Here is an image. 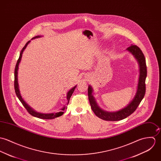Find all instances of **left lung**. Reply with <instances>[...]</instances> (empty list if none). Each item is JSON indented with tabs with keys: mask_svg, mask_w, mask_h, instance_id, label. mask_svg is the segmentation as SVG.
<instances>
[{
	"mask_svg": "<svg viewBox=\"0 0 161 161\" xmlns=\"http://www.w3.org/2000/svg\"><path fill=\"white\" fill-rule=\"evenodd\" d=\"M126 50L135 57L137 60L140 66V77L138 84V88L133 100L124 108L117 112H107L103 110L99 107L93 97L92 88L89 86L88 89V99L92 110L99 118L106 121H118L123 120L131 114L137 108L145 95L146 92V78L147 76V67L146 59L142 50L136 45H131Z\"/></svg>",
	"mask_w": 161,
	"mask_h": 161,
	"instance_id": "left-lung-1",
	"label": "left lung"
}]
</instances>
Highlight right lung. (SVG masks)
Segmentation results:
<instances>
[{
	"label": "right lung",
	"instance_id": "right-lung-1",
	"mask_svg": "<svg viewBox=\"0 0 161 161\" xmlns=\"http://www.w3.org/2000/svg\"><path fill=\"white\" fill-rule=\"evenodd\" d=\"M41 36H36L35 37H34L33 38H32L31 39H35V38H38V37H40ZM30 41H28L26 42V44H25V46L23 47V48L22 49V50L20 52V54H19V57L18 58V60H17V64H16V66H15V81H14V87H15V93L18 97L19 100L20 101V102L22 103L23 106L24 107H25V108L27 110L28 112L31 114V115L37 117V118H39V119H55L56 117H60L61 115H63V114L64 113V110L67 108L66 106H64V107H63L62 108H61V110L60 112H56V113H50V114H42V113H39V112H37L35 111L31 107H30L25 101L24 100L22 99L21 95H20V93H19V87H18V65H19V64L21 61V57H22V54L23 53L24 51V50L26 49V47H27L28 44L30 43ZM76 86H74L73 88L69 90V92H67V104L66 105H68V104L69 103V101H70V97L72 96V94L74 91L75 89L76 88Z\"/></svg>",
	"mask_w": 161,
	"mask_h": 161
}]
</instances>
